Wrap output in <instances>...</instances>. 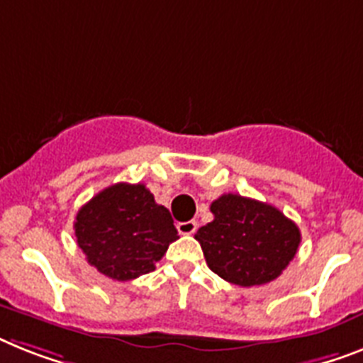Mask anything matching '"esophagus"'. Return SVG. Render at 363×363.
<instances>
[{
	"label": "esophagus",
	"mask_w": 363,
	"mask_h": 363,
	"mask_svg": "<svg viewBox=\"0 0 363 363\" xmlns=\"http://www.w3.org/2000/svg\"><path fill=\"white\" fill-rule=\"evenodd\" d=\"M176 228L182 235H191V233L196 232V223L194 220H187V223H178L176 224Z\"/></svg>",
	"instance_id": "1"
}]
</instances>
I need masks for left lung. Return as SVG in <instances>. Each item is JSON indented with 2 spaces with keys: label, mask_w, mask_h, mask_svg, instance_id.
Here are the masks:
<instances>
[{
  "label": "left lung",
  "mask_w": 363,
  "mask_h": 363,
  "mask_svg": "<svg viewBox=\"0 0 363 363\" xmlns=\"http://www.w3.org/2000/svg\"><path fill=\"white\" fill-rule=\"evenodd\" d=\"M213 220L196 232L208 267L226 282L262 286L282 274L301 245V230L271 203L223 194Z\"/></svg>",
  "instance_id": "obj_1"
}]
</instances>
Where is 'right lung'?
Masks as SVG:
<instances>
[{
  "label": "right lung",
  "instance_id": "1",
  "mask_svg": "<svg viewBox=\"0 0 363 363\" xmlns=\"http://www.w3.org/2000/svg\"><path fill=\"white\" fill-rule=\"evenodd\" d=\"M77 245L101 274L125 282L155 269L178 239L170 211L143 184H115L77 211Z\"/></svg>",
  "mask_w": 363,
  "mask_h": 363
}]
</instances>
